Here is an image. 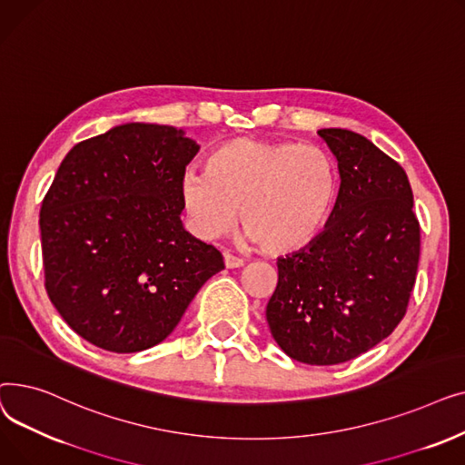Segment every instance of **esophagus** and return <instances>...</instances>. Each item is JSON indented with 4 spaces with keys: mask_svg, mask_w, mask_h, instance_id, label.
<instances>
[{
    "mask_svg": "<svg viewBox=\"0 0 465 465\" xmlns=\"http://www.w3.org/2000/svg\"><path fill=\"white\" fill-rule=\"evenodd\" d=\"M224 263H226L228 270H235V267H242V265H245V260L237 258V256L230 254V252H224Z\"/></svg>",
    "mask_w": 465,
    "mask_h": 465,
    "instance_id": "34e87169",
    "label": "esophagus"
}]
</instances>
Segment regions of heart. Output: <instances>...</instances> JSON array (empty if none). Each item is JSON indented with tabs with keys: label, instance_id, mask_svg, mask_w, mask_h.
I'll list each match as a JSON object with an SVG mask.
<instances>
[{
	"label": "heart",
	"instance_id": "1",
	"mask_svg": "<svg viewBox=\"0 0 465 465\" xmlns=\"http://www.w3.org/2000/svg\"><path fill=\"white\" fill-rule=\"evenodd\" d=\"M339 190L333 160L316 146L237 137L207 156L205 175L186 173L181 200L205 239L237 220L267 254L307 249L328 224Z\"/></svg>",
	"mask_w": 465,
	"mask_h": 465
}]
</instances>
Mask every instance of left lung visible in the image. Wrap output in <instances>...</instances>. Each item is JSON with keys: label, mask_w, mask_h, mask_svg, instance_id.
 Masks as SVG:
<instances>
[{"label": "left lung", "mask_w": 465, "mask_h": 465, "mask_svg": "<svg viewBox=\"0 0 465 465\" xmlns=\"http://www.w3.org/2000/svg\"><path fill=\"white\" fill-rule=\"evenodd\" d=\"M341 190L326 230L279 258L267 324L298 361L335 365L373 349L403 321L420 258V224L403 167L360 134L321 130Z\"/></svg>", "instance_id": "1"}]
</instances>
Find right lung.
<instances>
[{"mask_svg": "<svg viewBox=\"0 0 465 465\" xmlns=\"http://www.w3.org/2000/svg\"><path fill=\"white\" fill-rule=\"evenodd\" d=\"M198 144L183 130L124 124L81 141L45 193V288L67 326L111 352L151 349L224 270L181 223V181Z\"/></svg>", "mask_w": 465, "mask_h": 465, "instance_id": "1", "label": "right lung"}]
</instances>
